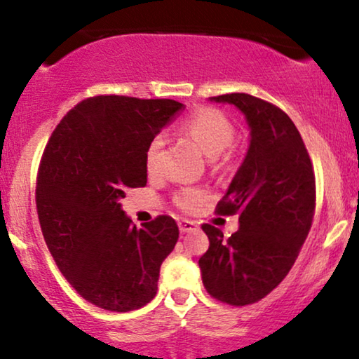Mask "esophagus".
Masks as SVG:
<instances>
[{"mask_svg": "<svg viewBox=\"0 0 359 359\" xmlns=\"http://www.w3.org/2000/svg\"><path fill=\"white\" fill-rule=\"evenodd\" d=\"M197 222L194 220H187V219H180L179 220V229L182 233H187V232H194V230H197Z\"/></svg>", "mask_w": 359, "mask_h": 359, "instance_id": "esophagus-1", "label": "esophagus"}]
</instances>
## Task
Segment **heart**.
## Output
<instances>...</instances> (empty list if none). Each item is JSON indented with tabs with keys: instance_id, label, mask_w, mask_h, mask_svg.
I'll use <instances>...</instances> for the list:
<instances>
[{
	"instance_id": "heart-1",
	"label": "heart",
	"mask_w": 359,
	"mask_h": 359,
	"mask_svg": "<svg viewBox=\"0 0 359 359\" xmlns=\"http://www.w3.org/2000/svg\"><path fill=\"white\" fill-rule=\"evenodd\" d=\"M180 130L190 139H194L203 149L207 156L220 167L226 165L232 158L229 152L230 144L233 142L235 130L233 122L224 112L215 107H198L182 122ZM164 146L162 135H156L147 144L144 154V165L149 174H156L158 169V157ZM210 198L207 189L203 187H182L174 194V203L184 212H195Z\"/></svg>"
}]
</instances>
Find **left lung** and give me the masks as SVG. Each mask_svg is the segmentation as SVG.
Listing matches in <instances>:
<instances>
[{"instance_id":"1","label":"left lung","mask_w":359,"mask_h":359,"mask_svg":"<svg viewBox=\"0 0 359 359\" xmlns=\"http://www.w3.org/2000/svg\"><path fill=\"white\" fill-rule=\"evenodd\" d=\"M212 101L237 106L252 139L215 208L219 215H238L240 229L224 238L222 230L203 224L210 245L198 266L210 297L245 306L273 292L292 270L315 215V172L300 133L275 104L245 93Z\"/></svg>"}]
</instances>
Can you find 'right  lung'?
<instances>
[{
    "mask_svg": "<svg viewBox=\"0 0 359 359\" xmlns=\"http://www.w3.org/2000/svg\"><path fill=\"white\" fill-rule=\"evenodd\" d=\"M182 107L172 99L88 97L62 117L44 147L36 179L43 237L71 287L102 310L147 305L179 238L169 215L137 229L121 198L147 184V144Z\"/></svg>",
    "mask_w": 359,
    "mask_h": 359,
    "instance_id": "right-lung-1",
    "label": "right lung"
}]
</instances>
